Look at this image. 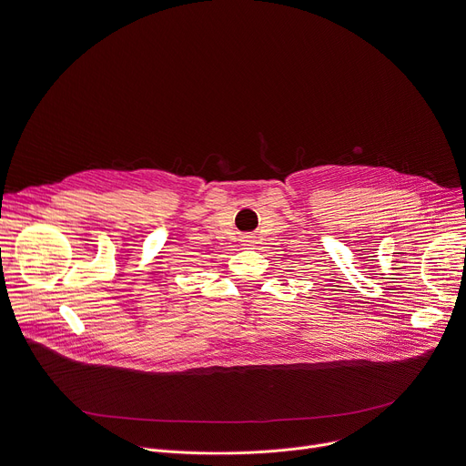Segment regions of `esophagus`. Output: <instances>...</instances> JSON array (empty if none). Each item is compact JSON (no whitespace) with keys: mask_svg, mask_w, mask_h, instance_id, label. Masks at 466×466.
<instances>
[{"mask_svg":"<svg viewBox=\"0 0 466 466\" xmlns=\"http://www.w3.org/2000/svg\"><path fill=\"white\" fill-rule=\"evenodd\" d=\"M242 242H244V246H253V242H255V240H253L251 237H244V240H242Z\"/></svg>","mask_w":466,"mask_h":466,"instance_id":"34e87169","label":"esophagus"}]
</instances>
